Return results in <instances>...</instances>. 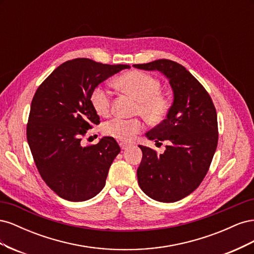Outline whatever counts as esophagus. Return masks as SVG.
Here are the masks:
<instances>
[{
	"instance_id": "obj_1",
	"label": "esophagus",
	"mask_w": 254,
	"mask_h": 254,
	"mask_svg": "<svg viewBox=\"0 0 254 254\" xmlns=\"http://www.w3.org/2000/svg\"><path fill=\"white\" fill-rule=\"evenodd\" d=\"M120 146H121V148H122L123 150H125V149H127V148L129 147V145H128L127 143H123V142L120 143Z\"/></svg>"
}]
</instances>
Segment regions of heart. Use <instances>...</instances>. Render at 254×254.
Instances as JSON below:
<instances>
[{
  "label": "heart",
  "mask_w": 254,
  "mask_h": 254,
  "mask_svg": "<svg viewBox=\"0 0 254 254\" xmlns=\"http://www.w3.org/2000/svg\"><path fill=\"white\" fill-rule=\"evenodd\" d=\"M115 84L136 99L139 103L136 112L142 114L151 124L163 122L170 113L171 99L160 93L161 83L152 75L141 71H130L118 77ZM90 102L98 115H109L111 111V93L109 90L102 86L96 87L90 95ZM143 127V122L139 119L117 118L106 123L104 133L122 142H130Z\"/></svg>",
  "instance_id": "1"
}]
</instances>
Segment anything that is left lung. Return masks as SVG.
Returning <instances> with one entry per match:
<instances>
[{
    "label": "left lung",
    "mask_w": 254,
    "mask_h": 254,
    "mask_svg": "<svg viewBox=\"0 0 254 254\" xmlns=\"http://www.w3.org/2000/svg\"><path fill=\"white\" fill-rule=\"evenodd\" d=\"M145 71H159L170 81L174 102L166 119L146 133L149 140L167 141L165 151L140 145L143 152L137 182L148 197L175 202L201 183L217 147V114L212 98L183 65L168 59L134 64Z\"/></svg>",
    "instance_id": "obj_1"
}]
</instances>
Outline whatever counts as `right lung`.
<instances>
[{
    "label": "right lung",
    "instance_id": "add662e5",
    "mask_svg": "<svg viewBox=\"0 0 254 254\" xmlns=\"http://www.w3.org/2000/svg\"><path fill=\"white\" fill-rule=\"evenodd\" d=\"M127 64H103L88 58L65 61L37 89L30 105L27 142L36 166L51 190L68 201H84L103 190L121 148L104 136L83 147L81 136L99 117L90 95Z\"/></svg>",
    "mask_w": 254,
    "mask_h": 254
}]
</instances>
